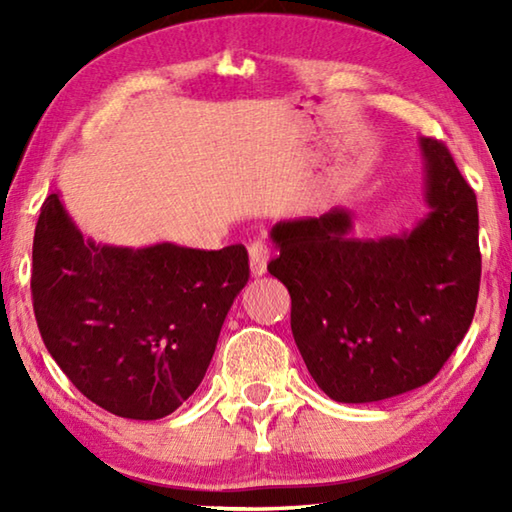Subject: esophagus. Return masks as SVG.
I'll list each match as a JSON object with an SVG mask.
<instances>
[{
    "label": "esophagus",
    "instance_id": "esophagus-1",
    "mask_svg": "<svg viewBox=\"0 0 512 512\" xmlns=\"http://www.w3.org/2000/svg\"><path fill=\"white\" fill-rule=\"evenodd\" d=\"M248 257H250V271L255 277L264 275L268 268V259H271V250L264 244V241H253L248 246Z\"/></svg>",
    "mask_w": 512,
    "mask_h": 512
}]
</instances>
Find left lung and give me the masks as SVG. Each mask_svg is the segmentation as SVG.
Returning <instances> with one entry per match:
<instances>
[{
    "label": "left lung",
    "instance_id": "8db88e82",
    "mask_svg": "<svg viewBox=\"0 0 512 512\" xmlns=\"http://www.w3.org/2000/svg\"><path fill=\"white\" fill-rule=\"evenodd\" d=\"M427 214L400 235L359 239L345 207L280 221L268 273L291 293V332L336 402L368 404L438 375L472 325L479 210L443 144L418 140Z\"/></svg>",
    "mask_w": 512,
    "mask_h": 512
}]
</instances>
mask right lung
<instances>
[{
  "label": "right lung",
  "mask_w": 512,
  "mask_h": 512,
  "mask_svg": "<svg viewBox=\"0 0 512 512\" xmlns=\"http://www.w3.org/2000/svg\"><path fill=\"white\" fill-rule=\"evenodd\" d=\"M248 277L244 246L99 244L60 192L42 203L31 273L40 336L69 381L119 418L160 420L196 391Z\"/></svg>",
  "instance_id": "add662e5"
}]
</instances>
